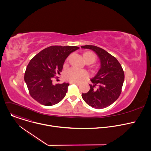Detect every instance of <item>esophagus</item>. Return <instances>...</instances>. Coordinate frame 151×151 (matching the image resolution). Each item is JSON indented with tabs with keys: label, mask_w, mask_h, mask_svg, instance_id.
Segmentation results:
<instances>
[{
	"label": "esophagus",
	"mask_w": 151,
	"mask_h": 151,
	"mask_svg": "<svg viewBox=\"0 0 151 151\" xmlns=\"http://www.w3.org/2000/svg\"><path fill=\"white\" fill-rule=\"evenodd\" d=\"M69 83H70V84H73V83H74V84H76V85H79L81 84L80 83L77 82H70Z\"/></svg>",
	"instance_id": "34e87169"
}]
</instances>
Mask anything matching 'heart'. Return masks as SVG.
I'll return each mask as SVG.
<instances>
[{
    "label": "heart",
    "mask_w": 151,
    "mask_h": 151,
    "mask_svg": "<svg viewBox=\"0 0 151 151\" xmlns=\"http://www.w3.org/2000/svg\"><path fill=\"white\" fill-rule=\"evenodd\" d=\"M84 60L87 64H92L96 61V55L91 52H85L83 54ZM89 75L87 71L75 68H72L64 74V78L70 82H80L87 78Z\"/></svg>",
    "instance_id": "obj_1"
}]
</instances>
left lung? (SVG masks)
<instances>
[{
    "label": "left lung",
    "mask_w": 151,
    "mask_h": 151,
    "mask_svg": "<svg viewBox=\"0 0 151 151\" xmlns=\"http://www.w3.org/2000/svg\"><path fill=\"white\" fill-rule=\"evenodd\" d=\"M82 48L93 50L100 61V69L91 79L93 85L90 90L82 93L85 103L97 109L111 105L119 97L124 81V72L117 59L104 50L94 45L81 46ZM97 85L99 88L95 89Z\"/></svg>",
    "instance_id": "1"
}]
</instances>
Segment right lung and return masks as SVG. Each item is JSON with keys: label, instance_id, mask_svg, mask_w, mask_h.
Listing matches in <instances>:
<instances>
[{"label": "right lung", "instance_id": "add662e5", "mask_svg": "<svg viewBox=\"0 0 151 151\" xmlns=\"http://www.w3.org/2000/svg\"><path fill=\"white\" fill-rule=\"evenodd\" d=\"M79 48L51 46L36 54L27 66L24 81L31 97L44 106L57 104L65 97L69 83L52 84V78L60 74L66 58Z\"/></svg>", "mask_w": 151, "mask_h": 151}]
</instances>
